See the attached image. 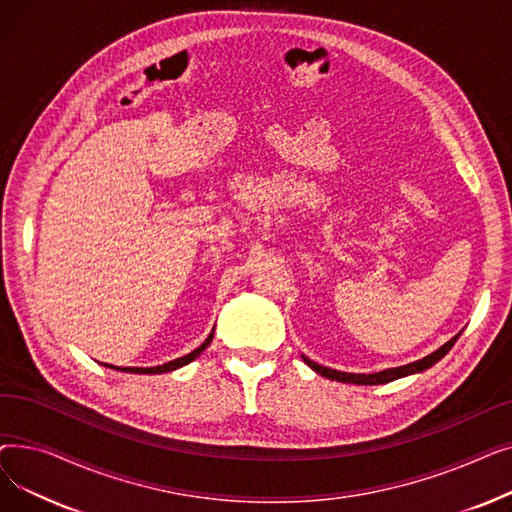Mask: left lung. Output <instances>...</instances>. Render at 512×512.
<instances>
[{
	"instance_id": "obj_1",
	"label": "left lung",
	"mask_w": 512,
	"mask_h": 512,
	"mask_svg": "<svg viewBox=\"0 0 512 512\" xmlns=\"http://www.w3.org/2000/svg\"><path fill=\"white\" fill-rule=\"evenodd\" d=\"M459 336H461V334H456V336L450 338L444 346H440L436 353L427 355V357H423V359H419V361H415V363L402 365V367H394V369H386V371H380V373H369V375H365V373H344V371L321 367V365L309 361L307 357H303V359H305V363H307L313 371H317L319 375H324V378H328V380H336V382H344V384H359V386H378V384H388V382H394V380H398V378H405V375H411V373H417V371H423V369H427V367H432L434 363H438V361L450 351V348L454 346V342H456V338H459Z\"/></svg>"
}]
</instances>
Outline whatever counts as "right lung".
Segmentation results:
<instances>
[{"instance_id":"1","label":"right lung","mask_w":512,"mask_h":512,"mask_svg":"<svg viewBox=\"0 0 512 512\" xmlns=\"http://www.w3.org/2000/svg\"><path fill=\"white\" fill-rule=\"evenodd\" d=\"M211 338H213V332L207 336V340L199 346V348H195L193 353H188V355H184V357H180V359H174V361H170V363H164V365H157V367H112V369H118V371H126V373H168V371H174V369H178V367H182V365H186V363H191V361H195L205 348L209 346V342H211Z\"/></svg>"}]
</instances>
